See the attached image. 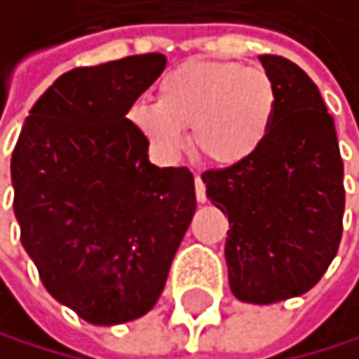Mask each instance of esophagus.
Here are the masks:
<instances>
[{
	"instance_id": "34e87169",
	"label": "esophagus",
	"mask_w": 359,
	"mask_h": 359,
	"mask_svg": "<svg viewBox=\"0 0 359 359\" xmlns=\"http://www.w3.org/2000/svg\"><path fill=\"white\" fill-rule=\"evenodd\" d=\"M195 193H197V202H206V187L200 175H195Z\"/></svg>"
}]
</instances>
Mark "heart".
Masks as SVG:
<instances>
[{"mask_svg":"<svg viewBox=\"0 0 359 359\" xmlns=\"http://www.w3.org/2000/svg\"><path fill=\"white\" fill-rule=\"evenodd\" d=\"M275 104V86L262 68L187 62L162 77L155 104H133L128 117L159 157H175L184 128H191L202 157L217 166H238L266 142Z\"/></svg>","mask_w":359,"mask_h":359,"instance_id":"b5f03b06","label":"heart"}]
</instances>
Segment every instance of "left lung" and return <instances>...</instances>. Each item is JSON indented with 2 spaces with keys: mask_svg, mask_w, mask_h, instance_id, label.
Here are the masks:
<instances>
[{
  "mask_svg": "<svg viewBox=\"0 0 359 359\" xmlns=\"http://www.w3.org/2000/svg\"><path fill=\"white\" fill-rule=\"evenodd\" d=\"M275 86L266 142L244 164L202 172L206 197L224 215L229 284L251 304L313 289L337 255L344 217V164L333 117L297 64L262 55Z\"/></svg>",
  "mask_w": 359,
  "mask_h": 359,
  "instance_id": "1",
  "label": "left lung"
}]
</instances>
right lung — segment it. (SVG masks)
Instances as JSON below:
<instances>
[{"mask_svg": "<svg viewBox=\"0 0 359 359\" xmlns=\"http://www.w3.org/2000/svg\"><path fill=\"white\" fill-rule=\"evenodd\" d=\"M166 57L68 70L41 95L11 159L22 244L46 291L90 324L149 313L195 213L187 166L157 168L126 117Z\"/></svg>", "mask_w": 359, "mask_h": 359, "instance_id": "add662e5", "label": "right lung"}]
</instances>
